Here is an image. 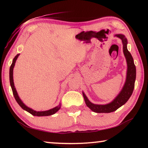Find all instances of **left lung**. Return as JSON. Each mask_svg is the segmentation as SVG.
<instances>
[{
	"mask_svg": "<svg viewBox=\"0 0 148 148\" xmlns=\"http://www.w3.org/2000/svg\"><path fill=\"white\" fill-rule=\"evenodd\" d=\"M116 36L121 39L123 53L127 62V79L123 87L119 94L113 101L105 105L94 104L90 102L87 97L83 93L84 98L86 104L92 111L96 113H110L116 111L119 108L125 104L129 99L133 92L134 87V82L136 79V66H135L133 58L128 51L127 47V40L124 35L117 34Z\"/></svg>",
	"mask_w": 148,
	"mask_h": 148,
	"instance_id": "obj_1",
	"label": "left lung"
}]
</instances>
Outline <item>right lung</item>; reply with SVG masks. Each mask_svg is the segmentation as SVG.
Returning a JSON list of instances; mask_svg holds the SVG:
<instances>
[{
	"instance_id": "obj_1",
	"label": "right lung",
	"mask_w": 148,
	"mask_h": 148,
	"mask_svg": "<svg viewBox=\"0 0 148 148\" xmlns=\"http://www.w3.org/2000/svg\"><path fill=\"white\" fill-rule=\"evenodd\" d=\"M18 56H19V54L17 55V56L14 57V59H13V62H12V63L11 66H10V86H11L12 89V92H13V95L14 96L15 99H16V101H17V102L18 103L19 106L22 108H23L25 110H26V111L28 112L29 113L31 114L32 116H51V115H53L55 113H56V112L60 109V108H61V104H59L58 106L55 107L54 108H53V109L47 110V111L36 112V111H34V110H32L31 108H29L26 106L23 103V102L21 101V99H19V97L18 96V95H17V92L16 90V88H15V87H14V80H13V69H14V65H15V62H16Z\"/></svg>"
}]
</instances>
